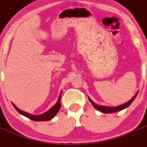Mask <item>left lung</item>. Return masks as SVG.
<instances>
[{
  "mask_svg": "<svg viewBox=\"0 0 147 147\" xmlns=\"http://www.w3.org/2000/svg\"><path fill=\"white\" fill-rule=\"evenodd\" d=\"M138 93V92H137L134 96L131 98L129 101H128V102H125V103H124V104L117 106V107H108V106L98 105L96 104L94 102H92V101L91 100V98H89V100H90V102H91V104L92 105V106H93V107H94L96 109L98 110V111L102 112V113H114V112L119 111H122V110L128 108V107H129V106L131 104V102L134 100V98H136Z\"/></svg>",
  "mask_w": 147,
  "mask_h": 147,
  "instance_id": "1",
  "label": "left lung"
}]
</instances>
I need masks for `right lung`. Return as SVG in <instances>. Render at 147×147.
<instances>
[{"label": "right lung", "instance_id": "add662e5", "mask_svg": "<svg viewBox=\"0 0 147 147\" xmlns=\"http://www.w3.org/2000/svg\"><path fill=\"white\" fill-rule=\"evenodd\" d=\"M61 92H60V96H59L58 100L56 104L55 105L51 107L49 111H47L45 113H42V114H39V115H33V114H30L29 113H27L25 111H23L21 109H19L18 108H17L16 106L13 103H12L16 110L18 113L22 114V115L26 117L29 118V119L34 120V121H48V120H50L52 118H54L57 113H58V111H60V107H61V103H60V99H61Z\"/></svg>", "mask_w": 147, "mask_h": 147}]
</instances>
